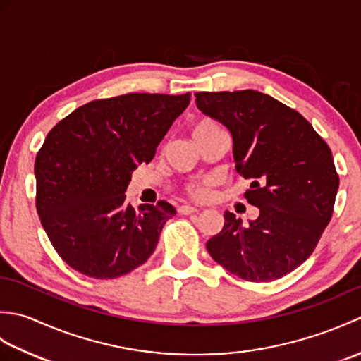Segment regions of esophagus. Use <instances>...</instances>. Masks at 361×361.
Here are the masks:
<instances>
[{
    "mask_svg": "<svg viewBox=\"0 0 361 361\" xmlns=\"http://www.w3.org/2000/svg\"><path fill=\"white\" fill-rule=\"evenodd\" d=\"M198 209L194 208V206L190 204H181L178 208V212L181 214V216H189V214H195Z\"/></svg>",
    "mask_w": 361,
    "mask_h": 361,
    "instance_id": "obj_1",
    "label": "esophagus"
}]
</instances>
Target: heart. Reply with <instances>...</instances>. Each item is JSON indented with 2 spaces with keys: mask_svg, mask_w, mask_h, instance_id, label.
Masks as SVG:
<instances>
[{
  "mask_svg": "<svg viewBox=\"0 0 361 361\" xmlns=\"http://www.w3.org/2000/svg\"><path fill=\"white\" fill-rule=\"evenodd\" d=\"M217 130L220 128L216 122H212L209 119H200L192 126V136L195 142H200L202 140H204V137H208L211 133L217 132ZM214 185H216V178H212V176H206V178L189 181L185 189L188 195L195 198V200H204V198H208L211 195V189Z\"/></svg>",
  "mask_w": 361,
  "mask_h": 361,
  "instance_id": "obj_1",
  "label": "heart"
}]
</instances>
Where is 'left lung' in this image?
Returning a JSON list of instances; mask_svg holds the SVG:
<instances>
[{"mask_svg":"<svg viewBox=\"0 0 361 361\" xmlns=\"http://www.w3.org/2000/svg\"><path fill=\"white\" fill-rule=\"evenodd\" d=\"M198 110L233 136L235 171L250 180L245 197L259 217L225 211L224 229L206 248L245 281L270 282L291 273L315 250L332 219L340 178L332 152L296 110L259 91L195 94Z\"/></svg>","mask_w":361,"mask_h":361,"instance_id":"left-lung-1","label":"left lung"}]
</instances>
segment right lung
I'll list each match as a JSON object with an SVG mask.
<instances>
[{
    "instance_id": "1",
    "label": "right lung",
    "mask_w": 361,
    "mask_h": 361,
    "mask_svg": "<svg viewBox=\"0 0 361 361\" xmlns=\"http://www.w3.org/2000/svg\"><path fill=\"white\" fill-rule=\"evenodd\" d=\"M189 101L190 93L97 99L46 136L34 167L37 212L52 247L75 271L114 279L155 251L175 208L158 202L135 209L124 192Z\"/></svg>"
}]
</instances>
